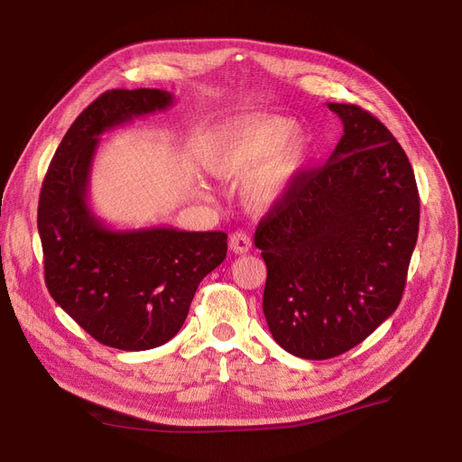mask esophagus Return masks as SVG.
Here are the masks:
<instances>
[{
	"label": "esophagus",
	"instance_id": "1",
	"mask_svg": "<svg viewBox=\"0 0 462 462\" xmlns=\"http://www.w3.org/2000/svg\"><path fill=\"white\" fill-rule=\"evenodd\" d=\"M229 246L235 254H246L250 248H253V241L245 231H235L229 236Z\"/></svg>",
	"mask_w": 462,
	"mask_h": 462
}]
</instances>
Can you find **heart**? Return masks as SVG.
<instances>
[{
    "mask_svg": "<svg viewBox=\"0 0 462 462\" xmlns=\"http://www.w3.org/2000/svg\"><path fill=\"white\" fill-rule=\"evenodd\" d=\"M310 152L299 125L279 116H245L214 133L206 150L208 171L219 179H246V202L263 209L295 183Z\"/></svg>",
    "mask_w": 462,
    "mask_h": 462,
    "instance_id": "b5f03b06",
    "label": "heart"
}]
</instances>
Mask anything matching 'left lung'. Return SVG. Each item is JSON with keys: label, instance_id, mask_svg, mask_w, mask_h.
<instances>
[{"label": "left lung", "instance_id": "1", "mask_svg": "<svg viewBox=\"0 0 462 462\" xmlns=\"http://www.w3.org/2000/svg\"><path fill=\"white\" fill-rule=\"evenodd\" d=\"M343 136L262 217L263 316L287 353L326 360L397 310L418 239L420 199L407 153L355 104H328Z\"/></svg>", "mask_w": 462, "mask_h": 462}]
</instances>
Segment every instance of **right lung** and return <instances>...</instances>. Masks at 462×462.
<instances>
[{
    "label": "right lung",
    "mask_w": 462,
    "mask_h": 462,
    "mask_svg": "<svg viewBox=\"0 0 462 462\" xmlns=\"http://www.w3.org/2000/svg\"><path fill=\"white\" fill-rule=\"evenodd\" d=\"M171 104L158 88L104 92L67 131L42 183L38 233L50 295L96 341L121 351L175 337L200 282L227 254L221 231H116L88 206L100 134Z\"/></svg>",
    "instance_id": "right-lung-1"
}]
</instances>
